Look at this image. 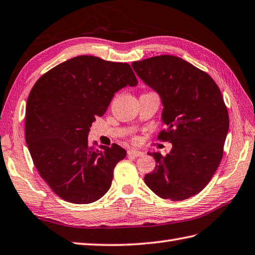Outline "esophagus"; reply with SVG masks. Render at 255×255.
I'll return each mask as SVG.
<instances>
[{
	"mask_svg": "<svg viewBox=\"0 0 255 255\" xmlns=\"http://www.w3.org/2000/svg\"><path fill=\"white\" fill-rule=\"evenodd\" d=\"M128 154L129 156H133V157H139V156H142V155H144V152H143L142 150H136V149H129V150L128 151Z\"/></svg>",
	"mask_w": 255,
	"mask_h": 255,
	"instance_id": "esophagus-1",
	"label": "esophagus"
}]
</instances>
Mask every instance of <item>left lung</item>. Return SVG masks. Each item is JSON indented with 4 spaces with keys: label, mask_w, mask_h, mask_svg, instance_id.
<instances>
[{
    "label": "left lung",
    "mask_w": 255,
    "mask_h": 255,
    "mask_svg": "<svg viewBox=\"0 0 255 255\" xmlns=\"http://www.w3.org/2000/svg\"><path fill=\"white\" fill-rule=\"evenodd\" d=\"M133 70L159 95V138L172 144L170 152H148L155 158L146 185L161 199L183 201L205 188L223 158L229 117L222 93L207 73L174 55L133 62Z\"/></svg>",
    "instance_id": "obj_1"
}]
</instances>
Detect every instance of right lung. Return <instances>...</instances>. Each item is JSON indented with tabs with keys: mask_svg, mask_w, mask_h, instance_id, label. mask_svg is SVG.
Here are the masks:
<instances>
[{
	"mask_svg": "<svg viewBox=\"0 0 255 255\" xmlns=\"http://www.w3.org/2000/svg\"><path fill=\"white\" fill-rule=\"evenodd\" d=\"M136 85L128 63L93 55L67 60L33 85L26 106V143L38 172L61 199L89 204L110 189L113 169L127 151L117 144L89 146L88 134L115 94Z\"/></svg>",
	"mask_w": 255,
	"mask_h": 255,
	"instance_id": "right-lung-1",
	"label": "right lung"
}]
</instances>
